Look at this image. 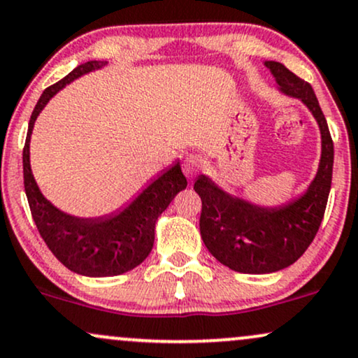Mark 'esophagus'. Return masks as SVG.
<instances>
[{
    "mask_svg": "<svg viewBox=\"0 0 358 358\" xmlns=\"http://www.w3.org/2000/svg\"><path fill=\"white\" fill-rule=\"evenodd\" d=\"M199 169H201L199 157H196V155H187V157L184 159L182 171L187 178H194L197 172H199Z\"/></svg>",
    "mask_w": 358,
    "mask_h": 358,
    "instance_id": "1",
    "label": "esophagus"
}]
</instances>
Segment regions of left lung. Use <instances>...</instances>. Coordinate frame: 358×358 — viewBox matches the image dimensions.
Listing matches in <instances>:
<instances>
[{"label": "left lung", "instance_id": "obj_1", "mask_svg": "<svg viewBox=\"0 0 358 358\" xmlns=\"http://www.w3.org/2000/svg\"><path fill=\"white\" fill-rule=\"evenodd\" d=\"M266 66L281 90L301 99L320 125V167L306 194L280 209H266L231 197L204 176L194 182L203 201L199 229L206 248L224 266L251 275L283 270L312 245L325 214L334 172V141L312 85L283 63L266 62Z\"/></svg>", "mask_w": 358, "mask_h": 358}]
</instances>
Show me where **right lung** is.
<instances>
[{
	"instance_id": "obj_1",
	"label": "right lung",
	"mask_w": 358,
	"mask_h": 358,
	"mask_svg": "<svg viewBox=\"0 0 358 358\" xmlns=\"http://www.w3.org/2000/svg\"><path fill=\"white\" fill-rule=\"evenodd\" d=\"M105 62H87L41 94L28 125L23 147V180L29 211L40 236L60 263L85 276H115L134 270L149 256L154 246L155 221L179 191L186 189L179 164L155 179L141 196L117 216L80 220L58 211L45 199L29 167V136L38 113L48 100L71 80L103 66Z\"/></svg>"
}]
</instances>
